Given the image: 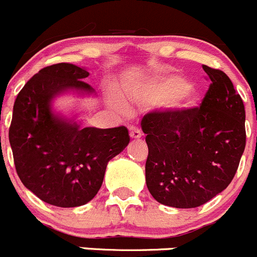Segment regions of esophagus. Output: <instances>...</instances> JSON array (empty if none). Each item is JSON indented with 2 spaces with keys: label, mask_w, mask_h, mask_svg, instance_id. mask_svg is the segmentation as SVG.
Returning a JSON list of instances; mask_svg holds the SVG:
<instances>
[{
  "label": "esophagus",
  "mask_w": 257,
  "mask_h": 257,
  "mask_svg": "<svg viewBox=\"0 0 257 257\" xmlns=\"http://www.w3.org/2000/svg\"><path fill=\"white\" fill-rule=\"evenodd\" d=\"M129 134H131V137L133 140H138V138H141V136H142V132H141L140 128H132Z\"/></svg>",
  "instance_id": "esophagus-1"
}]
</instances>
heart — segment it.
I'll use <instances>...</instances> for the list:
<instances>
[{"instance_id": "heart-1", "label": "heart", "mask_w": 257, "mask_h": 257, "mask_svg": "<svg viewBox=\"0 0 257 257\" xmlns=\"http://www.w3.org/2000/svg\"><path fill=\"white\" fill-rule=\"evenodd\" d=\"M146 91L157 100H165L170 110L180 114L191 111L198 104V92L183 77H155L147 82Z\"/></svg>"}]
</instances>
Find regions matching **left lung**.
<instances>
[{"label":"left lung","mask_w":257,"mask_h":257,"mask_svg":"<svg viewBox=\"0 0 257 257\" xmlns=\"http://www.w3.org/2000/svg\"><path fill=\"white\" fill-rule=\"evenodd\" d=\"M210 81L200 106L143 116L148 157L146 184L164 205L196 208L231 184L246 146L244 106L229 77L203 66Z\"/></svg>","instance_id":"1"}]
</instances>
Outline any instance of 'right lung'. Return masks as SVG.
<instances>
[{"label":"right lung","instance_id":"1","mask_svg":"<svg viewBox=\"0 0 257 257\" xmlns=\"http://www.w3.org/2000/svg\"><path fill=\"white\" fill-rule=\"evenodd\" d=\"M85 68L58 63L40 69L19 92L9 140L21 183L39 199L61 208L86 204L102 185L107 162L129 143L125 126L81 128L52 111L67 91L92 93Z\"/></svg>","mask_w":257,"mask_h":257}]
</instances>
